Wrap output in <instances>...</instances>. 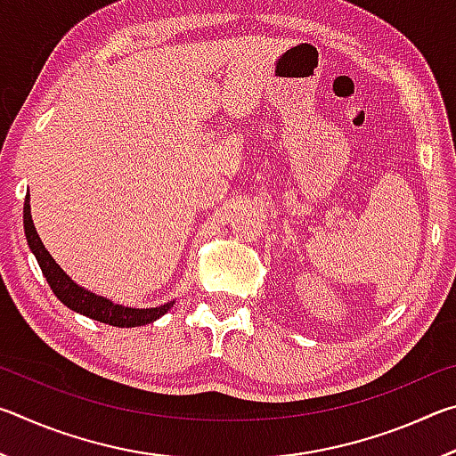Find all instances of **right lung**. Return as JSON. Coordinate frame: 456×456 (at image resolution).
<instances>
[{"mask_svg": "<svg viewBox=\"0 0 456 456\" xmlns=\"http://www.w3.org/2000/svg\"><path fill=\"white\" fill-rule=\"evenodd\" d=\"M24 231H26L29 249H32L37 264H40L45 281L50 283L52 291L56 293L60 302L70 307V310L78 312L82 315H88V318L96 322L108 323V326L134 328V326H144V323L159 320L160 315H165L173 307L175 302H167L159 307H146V310L144 307H141V310H138V307H125V305L112 304L110 299L96 296V293L80 288V285L76 283L72 277H68L64 269L53 261L50 253L45 251L42 239L37 237V231L32 221V211H29V195L26 197V203H24Z\"/></svg>", "mask_w": 456, "mask_h": 456, "instance_id": "1", "label": "right lung"}]
</instances>
